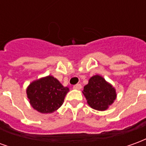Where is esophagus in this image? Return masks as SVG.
Wrapping results in <instances>:
<instances>
[{"label": "esophagus", "instance_id": "esophagus-1", "mask_svg": "<svg viewBox=\"0 0 146 146\" xmlns=\"http://www.w3.org/2000/svg\"><path fill=\"white\" fill-rule=\"evenodd\" d=\"M81 88H82V86L80 84H75L73 86V88L76 89V90H80V89H81Z\"/></svg>", "mask_w": 146, "mask_h": 146}]
</instances>
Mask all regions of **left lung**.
<instances>
[{"mask_svg": "<svg viewBox=\"0 0 146 146\" xmlns=\"http://www.w3.org/2000/svg\"><path fill=\"white\" fill-rule=\"evenodd\" d=\"M83 93L92 109L101 111L106 110L116 97L113 86L98 75L89 80L88 84L84 87Z\"/></svg>", "mask_w": 146, "mask_h": 146, "instance_id": "1", "label": "left lung"}]
</instances>
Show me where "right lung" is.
<instances>
[{
    "mask_svg": "<svg viewBox=\"0 0 146 146\" xmlns=\"http://www.w3.org/2000/svg\"><path fill=\"white\" fill-rule=\"evenodd\" d=\"M69 92L67 87L51 76L31 83L27 90L30 103L34 110L41 113H51L62 105Z\"/></svg>",
    "mask_w": 146,
    "mask_h": 146,
    "instance_id": "right-lung-1",
    "label": "right lung"
}]
</instances>
